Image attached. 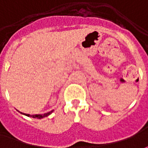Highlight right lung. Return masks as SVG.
<instances>
[{
	"mask_svg": "<svg viewBox=\"0 0 148 148\" xmlns=\"http://www.w3.org/2000/svg\"><path fill=\"white\" fill-rule=\"evenodd\" d=\"M54 110H51L50 112H46V113H44V114H34V115H31V114H27V113H23V112H18L20 113H22V114H23L25 116H30V117H33V118H37V119H41V118H44V117H46V116H49L52 112H53Z\"/></svg>",
	"mask_w": 148,
	"mask_h": 148,
	"instance_id": "add662e5",
	"label": "right lung"
}]
</instances>
